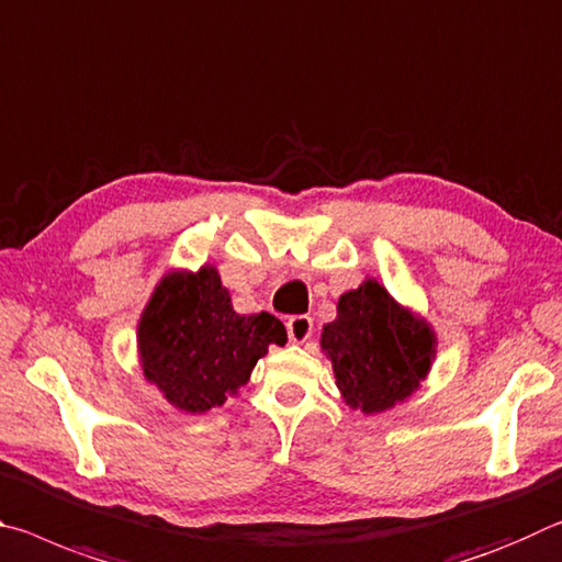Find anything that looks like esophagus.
<instances>
[{
    "label": "esophagus",
    "instance_id": "1",
    "mask_svg": "<svg viewBox=\"0 0 562 562\" xmlns=\"http://www.w3.org/2000/svg\"><path fill=\"white\" fill-rule=\"evenodd\" d=\"M286 328H289V338L293 344H306L311 334H314V318H311V316H291Z\"/></svg>",
    "mask_w": 562,
    "mask_h": 562
}]
</instances>
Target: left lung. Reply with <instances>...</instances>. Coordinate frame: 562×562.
I'll return each mask as SVG.
<instances>
[{"label":"left lung","instance_id":"left-lung-1","mask_svg":"<svg viewBox=\"0 0 562 562\" xmlns=\"http://www.w3.org/2000/svg\"><path fill=\"white\" fill-rule=\"evenodd\" d=\"M436 346L428 321L403 308L375 279L346 291L336 321L321 334L341 398L366 416L411 398L434 366Z\"/></svg>","mask_w":562,"mask_h":562}]
</instances>
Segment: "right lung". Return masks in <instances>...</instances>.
Returning <instances> with one entry per match:
<instances>
[{"label": "right lung", "instance_id": "right-lung-1", "mask_svg": "<svg viewBox=\"0 0 562 562\" xmlns=\"http://www.w3.org/2000/svg\"><path fill=\"white\" fill-rule=\"evenodd\" d=\"M286 341V328L266 311L236 314L211 263L164 273L136 326L144 379L183 413L224 406L251 379L269 346Z\"/></svg>", "mask_w": 562, "mask_h": 562}]
</instances>
